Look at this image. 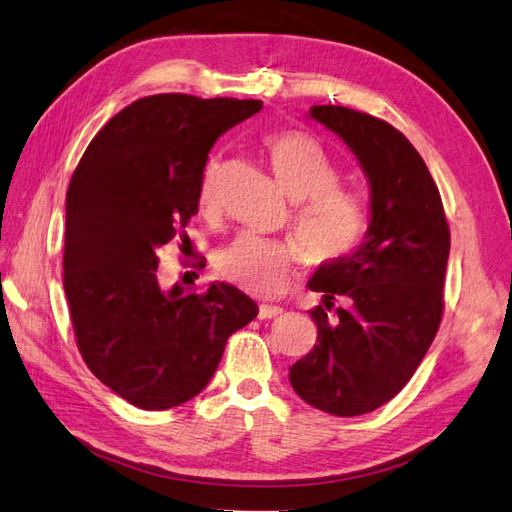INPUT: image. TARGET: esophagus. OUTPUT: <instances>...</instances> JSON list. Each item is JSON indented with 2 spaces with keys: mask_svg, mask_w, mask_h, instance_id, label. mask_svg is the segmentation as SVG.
Here are the masks:
<instances>
[{
  "mask_svg": "<svg viewBox=\"0 0 512 512\" xmlns=\"http://www.w3.org/2000/svg\"><path fill=\"white\" fill-rule=\"evenodd\" d=\"M281 314H283V310H281V307H277V305H261L257 316L261 320H270V318H279Z\"/></svg>",
  "mask_w": 512,
  "mask_h": 512,
  "instance_id": "34e87169",
  "label": "esophagus"
}]
</instances>
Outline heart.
<instances>
[{"label":"heart","instance_id":"heart-1","mask_svg":"<svg viewBox=\"0 0 512 512\" xmlns=\"http://www.w3.org/2000/svg\"><path fill=\"white\" fill-rule=\"evenodd\" d=\"M270 165L277 181L296 209L294 229L314 266L344 264L358 251L366 235L364 202L353 192L338 187L340 172L323 144L301 130H279L266 137ZM218 161H209L198 189V207L213 216L220 207ZM303 251L292 242L242 233L213 259L218 277L255 296H275L285 290Z\"/></svg>","mask_w":512,"mask_h":512}]
</instances>
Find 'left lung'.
<instances>
[{
	"label": "left lung",
	"instance_id": "obj_1",
	"mask_svg": "<svg viewBox=\"0 0 512 512\" xmlns=\"http://www.w3.org/2000/svg\"><path fill=\"white\" fill-rule=\"evenodd\" d=\"M307 117L336 133L371 187L364 242L344 264L318 266L307 288L314 349L290 366L310 406L358 417L410 382L443 316L449 227L434 178L395 126L347 106H312Z\"/></svg>",
	"mask_w": 512,
	"mask_h": 512
}]
</instances>
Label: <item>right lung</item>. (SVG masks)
I'll use <instances>...</instances> for the list:
<instances>
[{
  "instance_id": "1",
  "label": "right lung",
  "mask_w": 512,
  "mask_h": 512,
  "mask_svg": "<svg viewBox=\"0 0 512 512\" xmlns=\"http://www.w3.org/2000/svg\"><path fill=\"white\" fill-rule=\"evenodd\" d=\"M259 100L148 95L104 124L67 189L63 283L82 360L141 410L196 397L253 299L216 281L163 290L157 251L198 213L207 154Z\"/></svg>"
}]
</instances>
